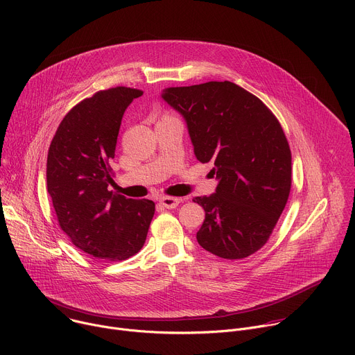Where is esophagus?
<instances>
[{"instance_id": "esophagus-1", "label": "esophagus", "mask_w": 355, "mask_h": 355, "mask_svg": "<svg viewBox=\"0 0 355 355\" xmlns=\"http://www.w3.org/2000/svg\"><path fill=\"white\" fill-rule=\"evenodd\" d=\"M180 202H181L180 198H171V196H164V198L160 199V204H162L164 208H167V209H174V208H177V207L180 205Z\"/></svg>"}]
</instances>
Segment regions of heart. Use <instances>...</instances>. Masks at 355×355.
<instances>
[{
  "label": "heart",
  "mask_w": 355,
  "mask_h": 355,
  "mask_svg": "<svg viewBox=\"0 0 355 355\" xmlns=\"http://www.w3.org/2000/svg\"><path fill=\"white\" fill-rule=\"evenodd\" d=\"M164 119H171V118H168V116H166V118H163V121H164Z\"/></svg>",
  "instance_id": "1"
}]
</instances>
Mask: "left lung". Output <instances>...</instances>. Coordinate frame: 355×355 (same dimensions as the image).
<instances>
[{
	"mask_svg": "<svg viewBox=\"0 0 355 355\" xmlns=\"http://www.w3.org/2000/svg\"><path fill=\"white\" fill-rule=\"evenodd\" d=\"M162 98L185 121L193 155L212 163L214 193L195 196L205 220L196 240L237 260L268 240L291 191V150L278 119L256 95L230 81L170 87Z\"/></svg>",
	"mask_w": 355,
	"mask_h": 355,
	"instance_id": "left-lung-1",
	"label": "left lung"
}]
</instances>
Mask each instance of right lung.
Masks as SVG:
<instances>
[{
	"mask_svg": "<svg viewBox=\"0 0 355 355\" xmlns=\"http://www.w3.org/2000/svg\"><path fill=\"white\" fill-rule=\"evenodd\" d=\"M140 89L116 87L77 104L62 121L47 155L46 181L62 230L87 254L126 260L143 247L155 202L110 191V162L126 108Z\"/></svg>",
	"mask_w": 355,
	"mask_h": 355,
	"instance_id": "add662e5",
	"label": "right lung"
}]
</instances>
